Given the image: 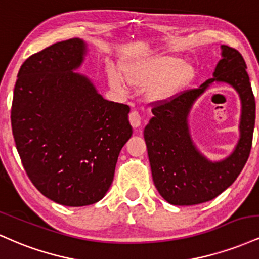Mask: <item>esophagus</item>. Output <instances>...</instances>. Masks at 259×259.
Returning <instances> with one entry per match:
<instances>
[{"mask_svg": "<svg viewBox=\"0 0 259 259\" xmlns=\"http://www.w3.org/2000/svg\"><path fill=\"white\" fill-rule=\"evenodd\" d=\"M129 120H130V124H132L134 127H139L141 125L142 117L139 113V111H132L129 114Z\"/></svg>", "mask_w": 259, "mask_h": 259, "instance_id": "esophagus-1", "label": "esophagus"}]
</instances>
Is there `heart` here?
Listing matches in <instances>:
<instances>
[{
	"label": "heart",
	"instance_id": "1",
	"mask_svg": "<svg viewBox=\"0 0 259 259\" xmlns=\"http://www.w3.org/2000/svg\"><path fill=\"white\" fill-rule=\"evenodd\" d=\"M127 78L118 69L108 73L109 84L120 91L132 85L148 88L153 100H168L178 94L184 86L194 79L195 70L190 64H184L183 59L173 56H154V57L129 62L124 67Z\"/></svg>",
	"mask_w": 259,
	"mask_h": 259
}]
</instances>
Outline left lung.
Masks as SVG:
<instances>
[{"label":"left lung","instance_id":"1","mask_svg":"<svg viewBox=\"0 0 259 259\" xmlns=\"http://www.w3.org/2000/svg\"><path fill=\"white\" fill-rule=\"evenodd\" d=\"M246 69L241 53L222 45V59L212 79L197 89L153 102V117L145 126L144 136L153 183L159 195L170 204L192 206L213 200L236 180L245 167L255 120V101ZM214 81L233 85L243 105L239 142L234 152L219 162H210L198 152L187 125L193 102Z\"/></svg>","mask_w":259,"mask_h":259}]
</instances>
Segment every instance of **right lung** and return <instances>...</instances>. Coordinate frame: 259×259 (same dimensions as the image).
<instances>
[{
	"label": "right lung",
	"mask_w": 259,
	"mask_h": 259,
	"mask_svg": "<svg viewBox=\"0 0 259 259\" xmlns=\"http://www.w3.org/2000/svg\"><path fill=\"white\" fill-rule=\"evenodd\" d=\"M86 44L61 41L20 67L11 123L16 147L38 191L63 206L99 202L111 186L121 147L130 139V107L107 101L74 73Z\"/></svg>",
	"instance_id": "1"
}]
</instances>
